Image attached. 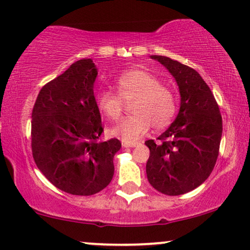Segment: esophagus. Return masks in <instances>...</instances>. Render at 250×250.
<instances>
[{
  "label": "esophagus",
  "instance_id": "1",
  "mask_svg": "<svg viewBox=\"0 0 250 250\" xmlns=\"http://www.w3.org/2000/svg\"><path fill=\"white\" fill-rule=\"evenodd\" d=\"M137 145H138V143H128V142L122 141L123 147H136Z\"/></svg>",
  "mask_w": 250,
  "mask_h": 250
}]
</instances>
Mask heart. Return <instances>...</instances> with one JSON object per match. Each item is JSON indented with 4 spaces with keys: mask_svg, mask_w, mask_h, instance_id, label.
Wrapping results in <instances>:
<instances>
[{
    "mask_svg": "<svg viewBox=\"0 0 250 250\" xmlns=\"http://www.w3.org/2000/svg\"><path fill=\"white\" fill-rule=\"evenodd\" d=\"M118 93L102 90L96 96V105L103 115L119 121L123 115V101L132 104L134 116L123 120L111 129V134L128 143H135L149 129H165L175 119L178 99L170 86L144 68H131L116 81Z\"/></svg>",
    "mask_w": 250,
    "mask_h": 250,
    "instance_id": "obj_1",
    "label": "heart"
}]
</instances>
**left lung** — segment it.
<instances>
[{
  "label": "left lung",
  "mask_w": 250,
  "mask_h": 250,
  "mask_svg": "<svg viewBox=\"0 0 250 250\" xmlns=\"http://www.w3.org/2000/svg\"><path fill=\"white\" fill-rule=\"evenodd\" d=\"M170 72L181 94L177 118L156 143L146 141L147 179L156 191L181 195L211 174L221 144L223 122L217 102L200 74L165 56H151Z\"/></svg>",
  "instance_id": "1"
}]
</instances>
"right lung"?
Masks as SVG:
<instances>
[{"label": "right lung", "instance_id": "obj_1", "mask_svg": "<svg viewBox=\"0 0 250 250\" xmlns=\"http://www.w3.org/2000/svg\"><path fill=\"white\" fill-rule=\"evenodd\" d=\"M97 68L90 58L69 66L40 90L32 112V153L56 188L74 195L104 189L114 175L119 139L99 141L104 129L96 105Z\"/></svg>", "mask_w": 250, "mask_h": 250}]
</instances>
